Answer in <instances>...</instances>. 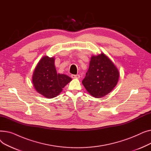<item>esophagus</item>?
Wrapping results in <instances>:
<instances>
[{
    "label": "esophagus",
    "instance_id": "esophagus-1",
    "mask_svg": "<svg viewBox=\"0 0 151 151\" xmlns=\"http://www.w3.org/2000/svg\"><path fill=\"white\" fill-rule=\"evenodd\" d=\"M71 78L73 79H79L80 78V75H71Z\"/></svg>",
    "mask_w": 151,
    "mask_h": 151
}]
</instances>
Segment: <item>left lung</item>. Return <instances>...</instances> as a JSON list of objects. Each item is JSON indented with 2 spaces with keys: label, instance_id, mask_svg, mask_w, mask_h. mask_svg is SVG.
Masks as SVG:
<instances>
[{
  "label": "left lung",
  "instance_id": "8db88e82",
  "mask_svg": "<svg viewBox=\"0 0 151 151\" xmlns=\"http://www.w3.org/2000/svg\"><path fill=\"white\" fill-rule=\"evenodd\" d=\"M119 72L109 58L101 52L92 55L82 83L89 94L101 98L111 92L117 84Z\"/></svg>",
  "mask_w": 151,
  "mask_h": 151
}]
</instances>
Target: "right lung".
<instances>
[{"instance_id":"right-lung-1","label":"right lung","mask_w":151,"mask_h":151,"mask_svg":"<svg viewBox=\"0 0 151 151\" xmlns=\"http://www.w3.org/2000/svg\"><path fill=\"white\" fill-rule=\"evenodd\" d=\"M54 58L43 57L38 62L32 75V83L36 91L46 98L57 97L71 78L57 73Z\"/></svg>"}]
</instances>
